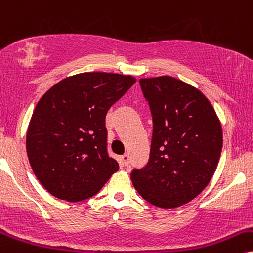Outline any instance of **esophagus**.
<instances>
[{
	"mask_svg": "<svg viewBox=\"0 0 253 253\" xmlns=\"http://www.w3.org/2000/svg\"><path fill=\"white\" fill-rule=\"evenodd\" d=\"M120 163L123 165V167H127L130 163V157L129 155H123L122 157L120 158Z\"/></svg>",
	"mask_w": 253,
	"mask_h": 253,
	"instance_id": "esophagus-1",
	"label": "esophagus"
}]
</instances>
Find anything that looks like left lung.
Returning a JSON list of instances; mask_svg holds the SVG:
<instances>
[{
	"mask_svg": "<svg viewBox=\"0 0 253 253\" xmlns=\"http://www.w3.org/2000/svg\"><path fill=\"white\" fill-rule=\"evenodd\" d=\"M152 116L148 163L132 169L139 195L152 205L186 204L212 178L223 146L216 111L199 90L170 76L139 80Z\"/></svg>",
	"mask_w": 253,
	"mask_h": 253,
	"instance_id": "left-lung-1",
	"label": "left lung"
}]
</instances>
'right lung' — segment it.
Listing matches in <instances>:
<instances>
[{"instance_id": "right-lung-1", "label": "right lung", "mask_w": 253, "mask_h": 253, "mask_svg": "<svg viewBox=\"0 0 253 253\" xmlns=\"http://www.w3.org/2000/svg\"><path fill=\"white\" fill-rule=\"evenodd\" d=\"M135 82L126 75L83 73L55 84L37 103L27 154L37 179L56 198L92 197L118 170L108 154L105 116Z\"/></svg>"}]
</instances>
